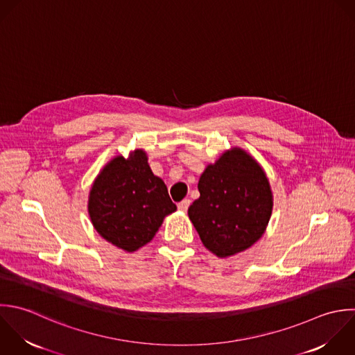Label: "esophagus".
<instances>
[{
    "mask_svg": "<svg viewBox=\"0 0 355 355\" xmlns=\"http://www.w3.org/2000/svg\"><path fill=\"white\" fill-rule=\"evenodd\" d=\"M189 205H191V200L189 199H184L182 202H180L178 203V210H181V211H187L188 210V207H189Z\"/></svg>",
    "mask_w": 355,
    "mask_h": 355,
    "instance_id": "obj_1",
    "label": "esophagus"
}]
</instances>
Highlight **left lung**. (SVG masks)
I'll use <instances>...</instances> for the list:
<instances>
[{
	"instance_id": "1",
	"label": "left lung",
	"mask_w": 355,
	"mask_h": 355,
	"mask_svg": "<svg viewBox=\"0 0 355 355\" xmlns=\"http://www.w3.org/2000/svg\"><path fill=\"white\" fill-rule=\"evenodd\" d=\"M198 189L200 196L188 216L213 254L231 257L264 235L274 196L266 171L245 149L234 146L207 164Z\"/></svg>"
}]
</instances>
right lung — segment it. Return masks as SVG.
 <instances>
[{"instance_id": "add662e5", "label": "right lung", "mask_w": 355, "mask_h": 355, "mask_svg": "<svg viewBox=\"0 0 355 355\" xmlns=\"http://www.w3.org/2000/svg\"><path fill=\"white\" fill-rule=\"evenodd\" d=\"M167 187L155 175L144 149L114 156L96 175L88 214L96 232L113 246L134 253L149 243L166 216L174 213Z\"/></svg>"}]
</instances>
